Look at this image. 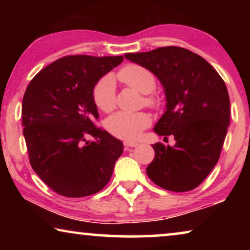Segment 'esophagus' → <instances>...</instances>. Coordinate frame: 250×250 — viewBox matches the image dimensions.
<instances>
[{"mask_svg":"<svg viewBox=\"0 0 250 250\" xmlns=\"http://www.w3.org/2000/svg\"><path fill=\"white\" fill-rule=\"evenodd\" d=\"M124 146H126V148H135V146H139V143L133 142V141H125Z\"/></svg>","mask_w":250,"mask_h":250,"instance_id":"34e87169","label":"esophagus"}]
</instances>
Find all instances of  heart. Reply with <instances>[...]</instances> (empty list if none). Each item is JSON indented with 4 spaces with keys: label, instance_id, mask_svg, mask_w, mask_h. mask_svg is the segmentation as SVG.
<instances>
[{
    "label": "heart",
    "instance_id": "1",
    "mask_svg": "<svg viewBox=\"0 0 250 250\" xmlns=\"http://www.w3.org/2000/svg\"><path fill=\"white\" fill-rule=\"evenodd\" d=\"M118 78L123 83L146 94L145 102L151 108L159 107L160 100L152 94L157 80L155 74L145 66L128 63L118 71ZM93 101L104 112H110L116 107V93L114 81L110 76L102 77L93 88ZM151 124V117L145 111L128 112L118 111L107 119L105 126L116 138L122 140H135L143 129Z\"/></svg>",
    "mask_w": 250,
    "mask_h": 250
}]
</instances>
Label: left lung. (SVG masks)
I'll list each match as a JSON object with an SVG mask.
<instances>
[{
  "instance_id": "1",
  "label": "left lung",
  "mask_w": 250,
  "mask_h": 250,
  "mask_svg": "<svg viewBox=\"0 0 250 250\" xmlns=\"http://www.w3.org/2000/svg\"><path fill=\"white\" fill-rule=\"evenodd\" d=\"M163 84L166 111L155 126L158 135H173L174 146L152 145L149 179L163 189L186 192L199 186L220 159L230 124L227 85L203 57L179 46L126 53Z\"/></svg>"
}]
</instances>
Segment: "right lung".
Wrapping results in <instances>:
<instances>
[{"label":"right lung","instance_id":"add662e5","mask_svg":"<svg viewBox=\"0 0 250 250\" xmlns=\"http://www.w3.org/2000/svg\"><path fill=\"white\" fill-rule=\"evenodd\" d=\"M124 57L67 56L30 81L22 99L23 136L33 169L54 192L68 198L107 186L123 143L97 127L93 88ZM92 136L95 142L86 139Z\"/></svg>","mask_w":250,"mask_h":250}]
</instances>
